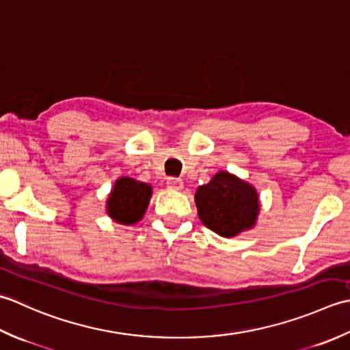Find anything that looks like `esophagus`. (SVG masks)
<instances>
[{
	"label": "esophagus",
	"instance_id": "esophagus-1",
	"mask_svg": "<svg viewBox=\"0 0 350 350\" xmlns=\"http://www.w3.org/2000/svg\"><path fill=\"white\" fill-rule=\"evenodd\" d=\"M166 184H167L169 189H174V190H181L183 189V180H180V178L169 176L166 180Z\"/></svg>",
	"mask_w": 350,
	"mask_h": 350
}]
</instances>
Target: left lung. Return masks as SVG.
I'll list each match as a JSON object with an SVG mask.
<instances>
[{"mask_svg":"<svg viewBox=\"0 0 350 350\" xmlns=\"http://www.w3.org/2000/svg\"><path fill=\"white\" fill-rule=\"evenodd\" d=\"M195 202L201 222L222 237H234L252 228L260 210L252 185L228 172H219L201 185Z\"/></svg>","mask_w":350,"mask_h":350,"instance_id":"1","label":"left lung"}]
</instances>
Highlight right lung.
I'll list each match as a JSON object with an SVG mask.
<instances>
[{"label": "right lung", "instance_id": "add662e5", "mask_svg": "<svg viewBox=\"0 0 350 350\" xmlns=\"http://www.w3.org/2000/svg\"><path fill=\"white\" fill-rule=\"evenodd\" d=\"M151 193L152 189L149 184L125 176L119 178L107 202L109 216L122 225L139 222L148 208Z\"/></svg>", "mask_w": 350, "mask_h": 350}]
</instances>
